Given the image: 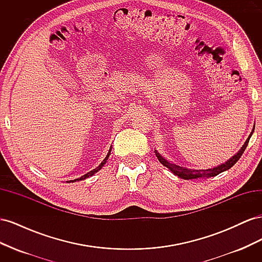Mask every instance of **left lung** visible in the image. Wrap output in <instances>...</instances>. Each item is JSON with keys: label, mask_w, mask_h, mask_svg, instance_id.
I'll use <instances>...</instances> for the list:
<instances>
[{"label": "left lung", "mask_w": 262, "mask_h": 262, "mask_svg": "<svg viewBox=\"0 0 262 262\" xmlns=\"http://www.w3.org/2000/svg\"><path fill=\"white\" fill-rule=\"evenodd\" d=\"M253 131H255V126H253V129L251 131V133L249 134L248 139L246 140V142L244 143V145L242 146V148L237 152L233 157L229 158V160L227 162H225L224 164H221L219 166H216V167H213V168H208V169H194V168H186V167H182V166H178L176 164L173 163H170L169 161L166 160V158L164 156H162L160 153L157 152V150L155 149V155L156 157L158 158V161H160L166 168H168L173 175L178 176L179 178L181 179H186V180H189V179H203V178H210V177H214V176H217L219 173L223 172L225 170H228L231 167H233V166L237 163V161L239 160L241 156L243 155V153L245 152L246 147H247L248 145V142H249V139L250 137L252 136Z\"/></svg>", "instance_id": "obj_1"}]
</instances>
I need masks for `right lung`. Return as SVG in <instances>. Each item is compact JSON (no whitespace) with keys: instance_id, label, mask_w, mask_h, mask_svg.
Listing matches in <instances>:
<instances>
[{"instance_id":"1","label":"right lung","mask_w":262,"mask_h":262,"mask_svg":"<svg viewBox=\"0 0 262 262\" xmlns=\"http://www.w3.org/2000/svg\"><path fill=\"white\" fill-rule=\"evenodd\" d=\"M112 146H110V148H109V150H108V154H107V156L105 157V160L102 161L100 164H99V166H97L96 168L95 169H93V170H91V171H89L87 173H85V175H83L82 177H80V178H76V179H74V180H70V181H67V182H75V181H81V180H84V179H86V178H89V177H91V176H93L95 172H97L98 170H100L101 168H102V166H104L106 163H107V160H108V157H109V155H110V152H112Z\"/></svg>"}]
</instances>
